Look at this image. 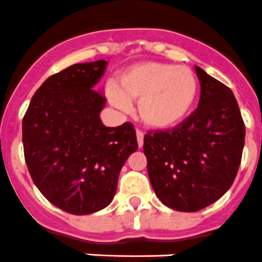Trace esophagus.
Returning a JSON list of instances; mask_svg holds the SVG:
<instances>
[{"label": "esophagus", "mask_w": 262, "mask_h": 262, "mask_svg": "<svg viewBox=\"0 0 262 262\" xmlns=\"http://www.w3.org/2000/svg\"><path fill=\"white\" fill-rule=\"evenodd\" d=\"M136 136H137V142H138V146L141 148L142 145H144V133L141 130H137L136 132Z\"/></svg>", "instance_id": "1"}]
</instances>
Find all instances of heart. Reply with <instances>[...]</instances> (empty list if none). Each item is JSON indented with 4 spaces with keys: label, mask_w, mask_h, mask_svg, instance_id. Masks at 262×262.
Wrapping results in <instances>:
<instances>
[{
    "label": "heart",
    "mask_w": 262,
    "mask_h": 262,
    "mask_svg": "<svg viewBox=\"0 0 262 262\" xmlns=\"http://www.w3.org/2000/svg\"><path fill=\"white\" fill-rule=\"evenodd\" d=\"M197 92L199 82L189 68L149 61L122 72L117 88L107 89V98L124 112L130 111L132 102H138V117L144 125L164 130L188 116Z\"/></svg>",
    "instance_id": "obj_1"
}]
</instances>
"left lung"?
Segmentation results:
<instances>
[{"mask_svg":"<svg viewBox=\"0 0 262 262\" xmlns=\"http://www.w3.org/2000/svg\"><path fill=\"white\" fill-rule=\"evenodd\" d=\"M199 107L172 130L144 137L151 188L179 212H197L223 197L236 179L245 125L233 92L195 67Z\"/></svg>","mask_w":262,"mask_h":262,"instance_id":"left-lung-1","label":"left lung"}]
</instances>
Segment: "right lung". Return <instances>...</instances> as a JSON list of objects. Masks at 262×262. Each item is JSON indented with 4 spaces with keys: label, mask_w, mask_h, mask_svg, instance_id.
I'll use <instances>...</instances> for the list:
<instances>
[{
    "label": "right lung",
    "mask_w": 262,
    "mask_h": 262,
    "mask_svg": "<svg viewBox=\"0 0 262 262\" xmlns=\"http://www.w3.org/2000/svg\"><path fill=\"white\" fill-rule=\"evenodd\" d=\"M106 61L76 63L38 88L23 121L25 161L39 192L82 216L106 208L127 157L137 150L130 122L105 126L106 98L96 85Z\"/></svg>",
    "instance_id": "obj_1"
}]
</instances>
